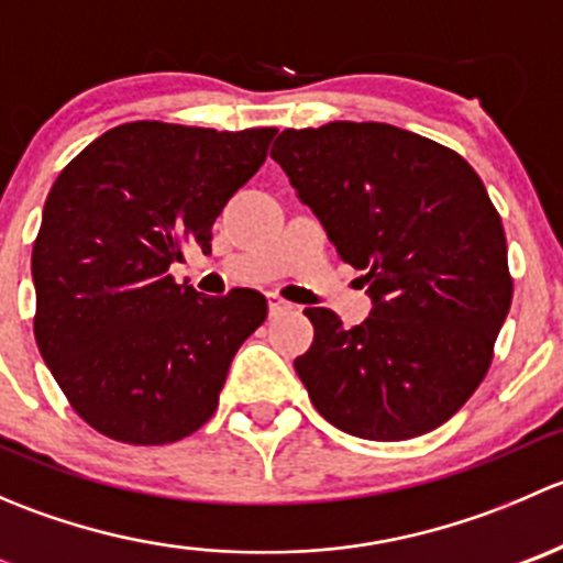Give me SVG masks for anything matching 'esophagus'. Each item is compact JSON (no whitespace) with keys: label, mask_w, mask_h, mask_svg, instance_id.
Listing matches in <instances>:
<instances>
[{"label":"esophagus","mask_w":563,"mask_h":563,"mask_svg":"<svg viewBox=\"0 0 563 563\" xmlns=\"http://www.w3.org/2000/svg\"><path fill=\"white\" fill-rule=\"evenodd\" d=\"M266 305H269V316L272 318L283 316V313H288V310H291V305H288L283 297H277V294H266Z\"/></svg>","instance_id":"obj_1"}]
</instances>
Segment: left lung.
I'll use <instances>...</instances> for the list:
<instances>
[{"label": "left lung", "instance_id": "8db88e82", "mask_svg": "<svg viewBox=\"0 0 563 563\" xmlns=\"http://www.w3.org/2000/svg\"><path fill=\"white\" fill-rule=\"evenodd\" d=\"M272 157L373 299L351 329L305 310L316 338L294 367L316 411L367 441L430 433L482 384L512 305L485 185L457 152L384 122L288 128Z\"/></svg>", "mask_w": 563, "mask_h": 563}]
</instances>
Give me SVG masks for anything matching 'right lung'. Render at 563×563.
<instances>
[{"instance_id": "obj_1", "label": "right lung", "mask_w": 563, "mask_h": 563, "mask_svg": "<svg viewBox=\"0 0 563 563\" xmlns=\"http://www.w3.org/2000/svg\"><path fill=\"white\" fill-rule=\"evenodd\" d=\"M275 128L128 122L56 176L35 247V340L73 411L113 441L172 444L214 413L234 354L264 323L250 288L201 297L168 275L212 250L229 198Z\"/></svg>"}]
</instances>
